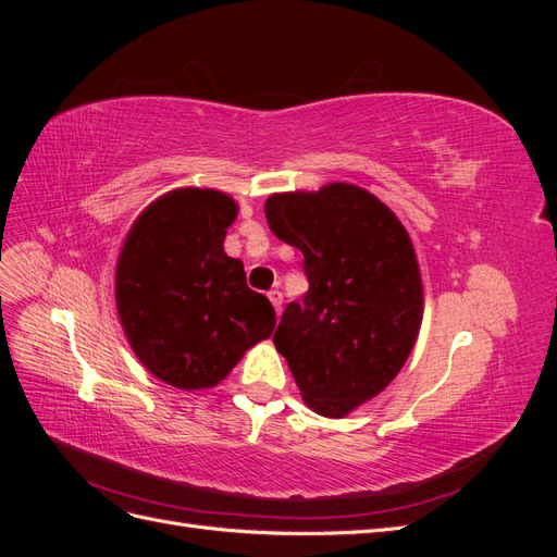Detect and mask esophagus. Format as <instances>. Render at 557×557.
<instances>
[{
	"label": "esophagus",
	"mask_w": 557,
	"mask_h": 557,
	"mask_svg": "<svg viewBox=\"0 0 557 557\" xmlns=\"http://www.w3.org/2000/svg\"><path fill=\"white\" fill-rule=\"evenodd\" d=\"M267 297H269V301H272V307H274V311L281 315V305H283V293L281 290H269L267 293Z\"/></svg>",
	"instance_id": "34e87169"
}]
</instances>
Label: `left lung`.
<instances>
[{
  "label": "left lung",
  "instance_id": "obj_1",
  "mask_svg": "<svg viewBox=\"0 0 557 557\" xmlns=\"http://www.w3.org/2000/svg\"><path fill=\"white\" fill-rule=\"evenodd\" d=\"M267 223L301 250L309 293L285 307L274 346L307 407L344 418L383 393L423 323V278L407 227L352 183L269 195Z\"/></svg>",
  "mask_w": 557,
  "mask_h": 557
}]
</instances>
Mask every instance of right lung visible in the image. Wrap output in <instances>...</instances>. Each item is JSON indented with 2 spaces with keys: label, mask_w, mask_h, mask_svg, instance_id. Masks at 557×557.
Listing matches in <instances>:
<instances>
[{
  "label": "right lung",
  "mask_w": 557,
  "mask_h": 557,
  "mask_svg": "<svg viewBox=\"0 0 557 557\" xmlns=\"http://www.w3.org/2000/svg\"><path fill=\"white\" fill-rule=\"evenodd\" d=\"M227 193L176 188L137 215L115 262V309L134 356L178 391H209L269 339L276 313L225 252Z\"/></svg>",
  "instance_id": "obj_1"
}]
</instances>
